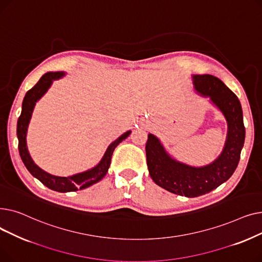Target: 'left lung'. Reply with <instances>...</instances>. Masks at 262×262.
<instances>
[{
  "instance_id": "left-lung-1",
  "label": "left lung",
  "mask_w": 262,
  "mask_h": 262,
  "mask_svg": "<svg viewBox=\"0 0 262 262\" xmlns=\"http://www.w3.org/2000/svg\"><path fill=\"white\" fill-rule=\"evenodd\" d=\"M195 89L210 100L223 113L228 125L223 152L212 163L194 168L170 157L159 140L148 134L145 144L146 162L152 180L174 194L196 198L208 193L225 183L235 172L245 139V127L240 101L225 84L215 76L194 75Z\"/></svg>"
}]
</instances>
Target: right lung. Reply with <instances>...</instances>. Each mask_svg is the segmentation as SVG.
Returning a JSON list of instances; mask_svg holds the SVG:
<instances>
[{
	"instance_id": "add662e5",
	"label": "right lung",
	"mask_w": 262,
	"mask_h": 262,
	"mask_svg": "<svg viewBox=\"0 0 262 262\" xmlns=\"http://www.w3.org/2000/svg\"><path fill=\"white\" fill-rule=\"evenodd\" d=\"M62 75H63L62 72H49L41 77L40 80L32 89H30L26 92L22 103V112L18 119L17 136L19 139L18 147H19V153H20L21 159L25 164L26 169L31 172V174L36 178H38V180L45 186H47L48 188L54 191L71 192V191H76L78 189L79 190L85 189L102 180L109 169L110 161H112L115 148L120 142H122L124 139L127 138L130 134V130L124 133L116 141H114L112 144H110L106 150L104 157L102 158L101 162L98 164V166L86 172H82V173H79L73 176H69V177H59V176L51 175L45 172L43 170H41L38 166H36L34 161L32 160L26 146L27 126H29V123L33 114L34 107L36 105V102L47 92V90L52 85V81L54 79L60 78Z\"/></svg>"
}]
</instances>
